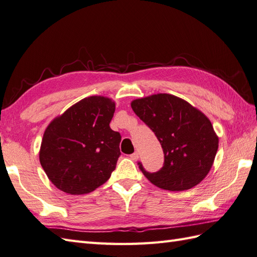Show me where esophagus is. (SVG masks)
Wrapping results in <instances>:
<instances>
[{
  "label": "esophagus",
  "instance_id": "esophagus-1",
  "mask_svg": "<svg viewBox=\"0 0 257 257\" xmlns=\"http://www.w3.org/2000/svg\"><path fill=\"white\" fill-rule=\"evenodd\" d=\"M130 159L136 162V161L139 160V154H138L137 152H135L134 154H131V155H130Z\"/></svg>",
  "mask_w": 257,
  "mask_h": 257
}]
</instances>
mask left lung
Instances as JSON below:
<instances>
[{
  "label": "left lung",
  "mask_w": 257,
  "mask_h": 257,
  "mask_svg": "<svg viewBox=\"0 0 257 257\" xmlns=\"http://www.w3.org/2000/svg\"><path fill=\"white\" fill-rule=\"evenodd\" d=\"M131 108L152 129L165 157L162 169L153 174L139 163L143 175L168 191H185L199 185L213 166L219 142L207 116L168 93L136 98Z\"/></svg>",
  "instance_id": "left-lung-1"
}]
</instances>
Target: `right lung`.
I'll list each match as a JSON object with an SVG mask.
<instances>
[{"instance_id": "add662e5", "label": "right lung", "mask_w": 257, "mask_h": 257, "mask_svg": "<svg viewBox=\"0 0 257 257\" xmlns=\"http://www.w3.org/2000/svg\"><path fill=\"white\" fill-rule=\"evenodd\" d=\"M114 113L111 98L92 95L49 123L39 160L49 180L61 191L87 194L108 180L120 155L121 137L109 127Z\"/></svg>"}]
</instances>
